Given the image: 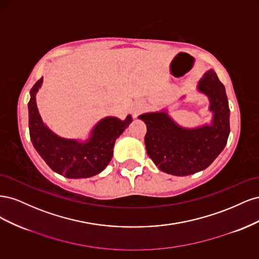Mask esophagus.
I'll use <instances>...</instances> for the list:
<instances>
[{"label": "esophagus", "instance_id": "1", "mask_svg": "<svg viewBox=\"0 0 259 259\" xmlns=\"http://www.w3.org/2000/svg\"><path fill=\"white\" fill-rule=\"evenodd\" d=\"M139 110H140V108H138V109H136V110H134V116H137V113L139 112Z\"/></svg>", "mask_w": 259, "mask_h": 259}]
</instances>
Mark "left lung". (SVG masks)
<instances>
[{"label":"left lung","mask_w":259,"mask_h":259,"mask_svg":"<svg viewBox=\"0 0 259 259\" xmlns=\"http://www.w3.org/2000/svg\"><path fill=\"white\" fill-rule=\"evenodd\" d=\"M197 91L208 98L213 113L209 124L188 128L180 126L166 109L138 116L147 125V153L162 171L175 176L195 174L208 167L221 154L230 134V110L223 83L209 69Z\"/></svg>","instance_id":"1"}]
</instances>
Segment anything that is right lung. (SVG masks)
I'll list each match as a JSON object with an SVG mask.
<instances>
[{
    "mask_svg": "<svg viewBox=\"0 0 259 259\" xmlns=\"http://www.w3.org/2000/svg\"><path fill=\"white\" fill-rule=\"evenodd\" d=\"M41 77L30 91L29 132L37 153L56 173L68 178H88L103 171L113 155V147L119 137L132 123V115L125 120L106 116L96 123L88 139H68L55 134L38 113L36 93L41 89Z\"/></svg>",
    "mask_w": 259,
    "mask_h": 259,
    "instance_id": "add662e5",
    "label": "right lung"
}]
</instances>
